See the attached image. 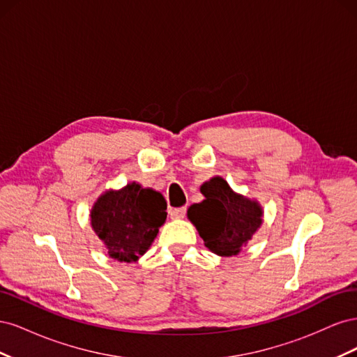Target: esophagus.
Masks as SVG:
<instances>
[{"instance_id":"obj_1","label":"esophagus","mask_w":357,"mask_h":357,"mask_svg":"<svg viewBox=\"0 0 357 357\" xmlns=\"http://www.w3.org/2000/svg\"><path fill=\"white\" fill-rule=\"evenodd\" d=\"M171 219H183L186 215V207H180V208H172L169 211Z\"/></svg>"}]
</instances>
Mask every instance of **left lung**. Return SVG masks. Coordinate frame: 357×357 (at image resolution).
<instances>
[{
    "label": "left lung",
    "instance_id": "1",
    "mask_svg": "<svg viewBox=\"0 0 357 357\" xmlns=\"http://www.w3.org/2000/svg\"><path fill=\"white\" fill-rule=\"evenodd\" d=\"M205 199L188 210L205 247L219 256H235L262 225L261 204L235 193L228 181L213 177L201 186Z\"/></svg>",
    "mask_w": 357,
    "mask_h": 357
}]
</instances>
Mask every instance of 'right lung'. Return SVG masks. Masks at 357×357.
Instances as JSON below:
<instances>
[{"label":"right lung","instance_id":"1","mask_svg":"<svg viewBox=\"0 0 357 357\" xmlns=\"http://www.w3.org/2000/svg\"><path fill=\"white\" fill-rule=\"evenodd\" d=\"M167 202L159 192L132 181L119 190H105L91 210V225L119 262H137L155 241L167 219Z\"/></svg>","mask_w":357,"mask_h":357}]
</instances>
